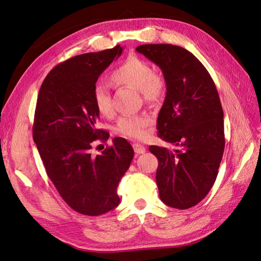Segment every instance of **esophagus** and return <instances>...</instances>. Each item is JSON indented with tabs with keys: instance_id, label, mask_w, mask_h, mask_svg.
Wrapping results in <instances>:
<instances>
[{
	"instance_id": "34e87169",
	"label": "esophagus",
	"mask_w": 261,
	"mask_h": 261,
	"mask_svg": "<svg viewBox=\"0 0 261 261\" xmlns=\"http://www.w3.org/2000/svg\"><path fill=\"white\" fill-rule=\"evenodd\" d=\"M133 148H134V151H135L137 154L144 153L146 151V148L143 145H140V144H134Z\"/></svg>"
}]
</instances>
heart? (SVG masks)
Here are the masks:
<instances>
[{
    "label": "heart",
    "instance_id": "1",
    "mask_svg": "<svg viewBox=\"0 0 261 261\" xmlns=\"http://www.w3.org/2000/svg\"><path fill=\"white\" fill-rule=\"evenodd\" d=\"M110 82L115 87L125 86L137 89L143 100L150 105L158 103L165 90L163 75L136 57L127 58L115 67L110 74ZM93 102L100 114L108 116L112 113V96L107 86L99 84L94 87ZM149 122L146 115L124 116L118 121L116 129L126 137L140 139L147 135Z\"/></svg>",
    "mask_w": 261,
    "mask_h": 261
}]
</instances>
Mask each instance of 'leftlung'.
Instances as JSON below:
<instances>
[{"instance_id": "obj_1", "label": "left lung", "mask_w": 261, "mask_h": 261, "mask_svg": "<svg viewBox=\"0 0 261 261\" xmlns=\"http://www.w3.org/2000/svg\"><path fill=\"white\" fill-rule=\"evenodd\" d=\"M136 51L162 70L167 94L158 136L175 145L150 146L159 161L155 180L169 207L188 209L208 195L224 151L223 110L210 74L194 54L173 44H143Z\"/></svg>"}]
</instances>
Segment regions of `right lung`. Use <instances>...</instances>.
<instances>
[{
  "mask_svg": "<svg viewBox=\"0 0 261 261\" xmlns=\"http://www.w3.org/2000/svg\"><path fill=\"white\" fill-rule=\"evenodd\" d=\"M122 52L117 44L68 59L51 69L38 94L33 137L46 174L63 200L85 216L103 215L118 206L117 186L134 156L133 147L121 137L101 154L91 153L93 141L110 137L96 127L93 89Z\"/></svg>",
  "mask_w": 261,
  "mask_h": 261,
  "instance_id": "obj_1",
  "label": "right lung"
}]
</instances>
